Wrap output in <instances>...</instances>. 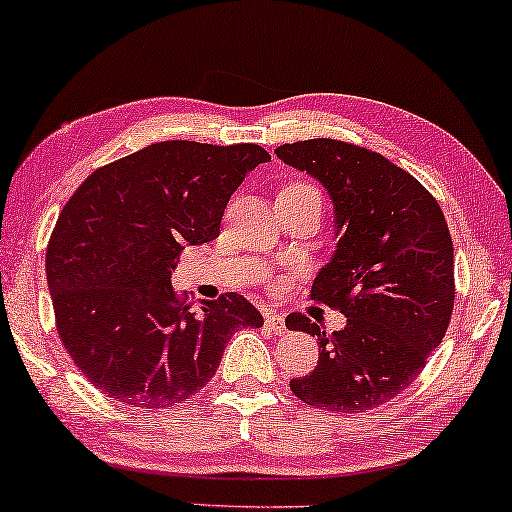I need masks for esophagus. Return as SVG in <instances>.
I'll use <instances>...</instances> for the list:
<instances>
[{
	"label": "esophagus",
	"mask_w": 512,
	"mask_h": 512,
	"mask_svg": "<svg viewBox=\"0 0 512 512\" xmlns=\"http://www.w3.org/2000/svg\"><path fill=\"white\" fill-rule=\"evenodd\" d=\"M265 326L270 331H275L277 335L286 333V324H284V314H279L277 310H265Z\"/></svg>",
	"instance_id": "1"
}]
</instances>
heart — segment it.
<instances>
[{"instance_id": "b5f03b06", "label": "heart", "mask_w": 512, "mask_h": 512, "mask_svg": "<svg viewBox=\"0 0 512 512\" xmlns=\"http://www.w3.org/2000/svg\"><path fill=\"white\" fill-rule=\"evenodd\" d=\"M293 186H296V188H307V191H317V188H314V186H307V184H293Z\"/></svg>"}]
</instances>
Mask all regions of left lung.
Wrapping results in <instances>:
<instances>
[{"label":"left lung","instance_id":"8db88e82","mask_svg":"<svg viewBox=\"0 0 512 512\" xmlns=\"http://www.w3.org/2000/svg\"><path fill=\"white\" fill-rule=\"evenodd\" d=\"M333 202L335 251L312 284V300L347 317L326 335L305 314L286 328L317 338L319 363L291 380L300 401L363 412L408 387L445 338L454 307V249L433 195L380 153L335 139L275 149Z\"/></svg>","mask_w":512,"mask_h":512}]
</instances>
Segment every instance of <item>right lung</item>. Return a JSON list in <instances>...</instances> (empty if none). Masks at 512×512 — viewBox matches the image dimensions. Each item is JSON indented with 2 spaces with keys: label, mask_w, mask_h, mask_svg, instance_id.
Returning <instances> with one entry per match:
<instances>
[{
  "label": "right lung",
  "mask_w": 512,
  "mask_h": 512,
  "mask_svg": "<svg viewBox=\"0 0 512 512\" xmlns=\"http://www.w3.org/2000/svg\"><path fill=\"white\" fill-rule=\"evenodd\" d=\"M258 144H151L100 167L58 216L46 249L55 324L86 380L132 408H167L212 380L230 335L261 328L240 293L191 307L172 289L186 247L219 237Z\"/></svg>",
  "instance_id": "1"
}]
</instances>
